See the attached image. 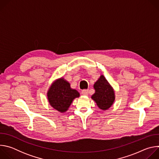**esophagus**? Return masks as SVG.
<instances>
[{"label":"esophagus","instance_id":"34e87169","mask_svg":"<svg viewBox=\"0 0 159 159\" xmlns=\"http://www.w3.org/2000/svg\"><path fill=\"white\" fill-rule=\"evenodd\" d=\"M88 93H89L88 89H84L83 90H82V94H83L84 96H87Z\"/></svg>","mask_w":159,"mask_h":159}]
</instances>
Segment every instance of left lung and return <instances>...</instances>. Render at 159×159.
I'll return each mask as SVG.
<instances>
[{
  "label": "left lung",
  "mask_w": 159,
  "mask_h": 159,
  "mask_svg": "<svg viewBox=\"0 0 159 159\" xmlns=\"http://www.w3.org/2000/svg\"><path fill=\"white\" fill-rule=\"evenodd\" d=\"M94 88L96 92L92 96V99L98 106L102 110L109 108L115 101V93L103 75H101L94 84Z\"/></svg>",
  "instance_id": "8db88e82"
}]
</instances>
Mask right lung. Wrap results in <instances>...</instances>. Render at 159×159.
Segmentation results:
<instances>
[{
    "label": "right lung",
    "instance_id": "right-lung-1",
    "mask_svg": "<svg viewBox=\"0 0 159 159\" xmlns=\"http://www.w3.org/2000/svg\"><path fill=\"white\" fill-rule=\"evenodd\" d=\"M47 96L50 105L63 112L69 109L75 98L79 97V93L76 90L72 89L70 84L61 78L51 85Z\"/></svg>",
    "mask_w": 159,
    "mask_h": 159
}]
</instances>
